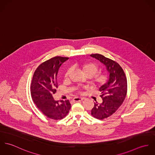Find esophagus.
Returning <instances> with one entry per match:
<instances>
[{
	"label": "esophagus",
	"mask_w": 155,
	"mask_h": 155,
	"mask_svg": "<svg viewBox=\"0 0 155 155\" xmlns=\"http://www.w3.org/2000/svg\"><path fill=\"white\" fill-rule=\"evenodd\" d=\"M84 100V98L82 97H74L73 99V101H76V102H78V101H81Z\"/></svg>",
	"instance_id": "1"
}]
</instances>
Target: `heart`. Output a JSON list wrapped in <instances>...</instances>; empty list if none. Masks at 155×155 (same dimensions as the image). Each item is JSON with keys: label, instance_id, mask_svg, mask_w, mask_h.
<instances>
[{"label": "heart", "instance_id": "obj_1", "mask_svg": "<svg viewBox=\"0 0 155 155\" xmlns=\"http://www.w3.org/2000/svg\"><path fill=\"white\" fill-rule=\"evenodd\" d=\"M76 68L86 77L91 78V84L94 87H99L103 85L107 79L104 74H96L98 71V67L97 64L93 63H85L78 64ZM70 73V69H68L65 73L64 79H67Z\"/></svg>", "mask_w": 155, "mask_h": 155}]
</instances>
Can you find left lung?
Returning a JSON list of instances; mask_svg holds the SVG:
<instances>
[{
    "instance_id": "8db88e82",
    "label": "left lung",
    "mask_w": 155,
    "mask_h": 155,
    "mask_svg": "<svg viewBox=\"0 0 155 155\" xmlns=\"http://www.w3.org/2000/svg\"><path fill=\"white\" fill-rule=\"evenodd\" d=\"M90 56L103 64L109 75L108 81L99 89L101 103H94L91 110L92 116L103 119L114 113L123 103L127 92V81L123 69L117 63L99 54Z\"/></svg>"
}]
</instances>
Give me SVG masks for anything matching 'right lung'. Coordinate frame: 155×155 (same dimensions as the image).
<instances>
[{"instance_id": "obj_1", "label": "right lung", "mask_w": 155, "mask_h": 155, "mask_svg": "<svg viewBox=\"0 0 155 155\" xmlns=\"http://www.w3.org/2000/svg\"><path fill=\"white\" fill-rule=\"evenodd\" d=\"M68 59V57H53L42 63L33 74L31 84L33 100L38 108L50 119L64 118L71 107L68 100L58 102L52 96L58 88V69Z\"/></svg>"}]
</instances>
